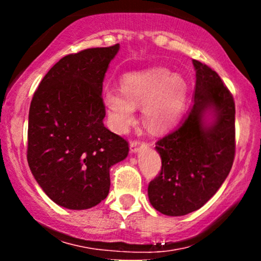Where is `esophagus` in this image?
I'll use <instances>...</instances> for the list:
<instances>
[{
    "mask_svg": "<svg viewBox=\"0 0 261 261\" xmlns=\"http://www.w3.org/2000/svg\"><path fill=\"white\" fill-rule=\"evenodd\" d=\"M143 147L142 143H140L139 141H133V142L130 143V152L131 153H139L140 149Z\"/></svg>",
    "mask_w": 261,
    "mask_h": 261,
    "instance_id": "1",
    "label": "esophagus"
}]
</instances>
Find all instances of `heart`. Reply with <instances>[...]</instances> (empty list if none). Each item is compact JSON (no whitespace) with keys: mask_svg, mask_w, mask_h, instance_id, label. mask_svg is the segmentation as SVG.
Returning a JSON list of instances; mask_svg holds the SVG:
<instances>
[{"mask_svg":"<svg viewBox=\"0 0 261 261\" xmlns=\"http://www.w3.org/2000/svg\"><path fill=\"white\" fill-rule=\"evenodd\" d=\"M122 89L104 93L109 124L116 133H125L133 124L136 107L143 106V121L152 133L168 130L180 116L187 97V85L168 68L152 67L126 73Z\"/></svg>","mask_w":261,"mask_h":261,"instance_id":"heart-1","label":"heart"}]
</instances>
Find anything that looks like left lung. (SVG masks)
<instances>
[{
  "label": "left lung",
  "mask_w": 261,
  "mask_h": 261,
  "mask_svg": "<svg viewBox=\"0 0 261 261\" xmlns=\"http://www.w3.org/2000/svg\"><path fill=\"white\" fill-rule=\"evenodd\" d=\"M193 65V104L179 126L155 143L162 169L149 182L148 199L167 216H184L202 207L226 180L234 160L232 94L208 66L196 60Z\"/></svg>",
  "instance_id": "8db88e82"
}]
</instances>
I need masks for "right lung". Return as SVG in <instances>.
<instances>
[{"mask_svg":"<svg viewBox=\"0 0 261 261\" xmlns=\"http://www.w3.org/2000/svg\"><path fill=\"white\" fill-rule=\"evenodd\" d=\"M120 45L62 58L34 93L28 121V164L54 202L68 210L98 205L109 194L110 168L128 145L104 126L103 81Z\"/></svg>","mask_w":261,"mask_h":261,"instance_id":"right-lung-1","label":"right lung"}]
</instances>
